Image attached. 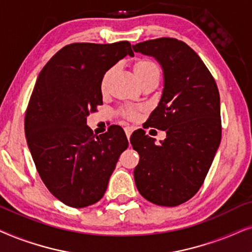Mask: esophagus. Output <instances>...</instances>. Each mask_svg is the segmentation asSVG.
I'll return each mask as SVG.
<instances>
[{
    "label": "esophagus",
    "instance_id": "esophagus-1",
    "mask_svg": "<svg viewBox=\"0 0 252 252\" xmlns=\"http://www.w3.org/2000/svg\"><path fill=\"white\" fill-rule=\"evenodd\" d=\"M124 131H126V138H130V136H131V133H132V128L131 126H126V128H124Z\"/></svg>",
    "mask_w": 252,
    "mask_h": 252
}]
</instances>
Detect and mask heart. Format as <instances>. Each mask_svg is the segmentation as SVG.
<instances>
[{"instance_id": "obj_1", "label": "heart", "mask_w": 252, "mask_h": 252, "mask_svg": "<svg viewBox=\"0 0 252 252\" xmlns=\"http://www.w3.org/2000/svg\"><path fill=\"white\" fill-rule=\"evenodd\" d=\"M133 73H135V77L137 82L139 83V85L142 86L144 84L150 82V80L153 79H159L160 77V69L156 63L151 60L147 59H139L133 63L132 65ZM113 70L110 69L108 71L105 72V75L102 76L101 80H100V92L102 94L108 91V85H109V79L110 76H112ZM122 114L128 119H135L137 116V110L133 108H126L122 110Z\"/></svg>"}]
</instances>
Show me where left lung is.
Returning <instances> with one entry per match:
<instances>
[{"instance_id": "1", "label": "left lung", "mask_w": 252, "mask_h": 252, "mask_svg": "<svg viewBox=\"0 0 252 252\" xmlns=\"http://www.w3.org/2000/svg\"><path fill=\"white\" fill-rule=\"evenodd\" d=\"M132 48L152 56L162 68V95L146 123L167 133L160 144L144 130L131 136L130 143L139 154L135 183L149 202L177 206L202 187L220 145L219 91L209 69L186 42L159 38Z\"/></svg>"}]
</instances>
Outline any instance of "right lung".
I'll return each mask as SVG.
<instances>
[{
  "label": "right lung",
  "mask_w": 252,
  "mask_h": 252,
  "mask_svg": "<svg viewBox=\"0 0 252 252\" xmlns=\"http://www.w3.org/2000/svg\"><path fill=\"white\" fill-rule=\"evenodd\" d=\"M126 55L128 41L71 43L40 71L25 114V136L36 170L70 207L99 202L129 143L121 126L96 136L86 117L102 105L100 80Z\"/></svg>",
  "instance_id": "right-lung-1"
}]
</instances>
